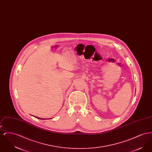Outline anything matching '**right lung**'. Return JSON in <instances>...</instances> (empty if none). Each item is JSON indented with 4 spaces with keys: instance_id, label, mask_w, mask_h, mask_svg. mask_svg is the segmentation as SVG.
<instances>
[{
    "instance_id": "right-lung-1",
    "label": "right lung",
    "mask_w": 152,
    "mask_h": 152,
    "mask_svg": "<svg viewBox=\"0 0 152 152\" xmlns=\"http://www.w3.org/2000/svg\"><path fill=\"white\" fill-rule=\"evenodd\" d=\"M36 118H38V119H42V120H43V118H39V117H35Z\"/></svg>"
}]
</instances>
